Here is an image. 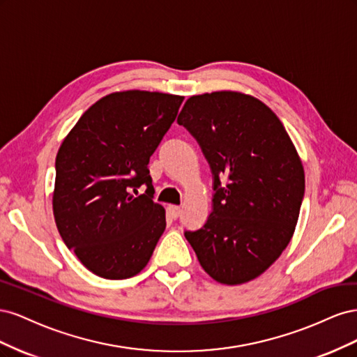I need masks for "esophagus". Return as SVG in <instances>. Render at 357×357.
<instances>
[{
	"instance_id": "obj_1",
	"label": "esophagus",
	"mask_w": 357,
	"mask_h": 357,
	"mask_svg": "<svg viewBox=\"0 0 357 357\" xmlns=\"http://www.w3.org/2000/svg\"><path fill=\"white\" fill-rule=\"evenodd\" d=\"M168 210H169V214H171L172 219H177L180 215V211H181V208L177 207V205H169Z\"/></svg>"
}]
</instances>
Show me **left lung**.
<instances>
[{
  "mask_svg": "<svg viewBox=\"0 0 357 357\" xmlns=\"http://www.w3.org/2000/svg\"><path fill=\"white\" fill-rule=\"evenodd\" d=\"M177 122L198 142L214 190L207 222L186 240L215 282H250L295 232L305 176L294 143L271 109L240 92L190 96Z\"/></svg>",
  "mask_w": 357,
  "mask_h": 357,
  "instance_id": "8db88e82",
  "label": "left lung"
}]
</instances>
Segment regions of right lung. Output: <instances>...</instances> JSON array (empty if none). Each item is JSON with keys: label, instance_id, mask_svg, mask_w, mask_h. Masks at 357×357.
Returning <instances> with one entry per match:
<instances>
[{"label": "right lung", "instance_id": "right-lung-1", "mask_svg": "<svg viewBox=\"0 0 357 357\" xmlns=\"http://www.w3.org/2000/svg\"><path fill=\"white\" fill-rule=\"evenodd\" d=\"M181 102L183 96L160 92L110 93L61 144L53 214L63 243L93 274L129 278L152 257L167 222L153 201L149 160Z\"/></svg>", "mask_w": 357, "mask_h": 357}]
</instances>
